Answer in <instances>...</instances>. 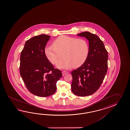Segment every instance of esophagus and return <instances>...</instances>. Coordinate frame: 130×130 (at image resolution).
I'll list each match as a JSON object with an SVG mask.
<instances>
[{
	"label": "esophagus",
	"instance_id": "esophagus-1",
	"mask_svg": "<svg viewBox=\"0 0 130 130\" xmlns=\"http://www.w3.org/2000/svg\"><path fill=\"white\" fill-rule=\"evenodd\" d=\"M67 73H68V72H67V71H62V74H63V75H64L66 74Z\"/></svg>",
	"mask_w": 130,
	"mask_h": 130
}]
</instances>
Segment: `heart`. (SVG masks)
Masks as SVG:
<instances>
[{"mask_svg":"<svg viewBox=\"0 0 130 130\" xmlns=\"http://www.w3.org/2000/svg\"><path fill=\"white\" fill-rule=\"evenodd\" d=\"M53 46L45 47V54L48 59L53 64H56L63 55L64 58L57 64L60 68L68 69L72 66L79 67L86 62L88 56V43L84 39L62 35L56 39Z\"/></svg>","mask_w":130,"mask_h":130,"instance_id":"heart-1","label":"heart"}]
</instances>
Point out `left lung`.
<instances>
[{"mask_svg":"<svg viewBox=\"0 0 130 130\" xmlns=\"http://www.w3.org/2000/svg\"><path fill=\"white\" fill-rule=\"evenodd\" d=\"M89 41V53L86 62L72 71V92L81 97L89 96L100 88L108 68V53L99 37L88 31L78 34Z\"/></svg>","mask_w":130,"mask_h":130,"instance_id":"obj_1","label":"left lung"}]
</instances>
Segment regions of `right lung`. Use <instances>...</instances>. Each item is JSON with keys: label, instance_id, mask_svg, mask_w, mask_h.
Here are the masks:
<instances>
[{"label": "right lung", "instance_id": "1", "mask_svg": "<svg viewBox=\"0 0 130 130\" xmlns=\"http://www.w3.org/2000/svg\"><path fill=\"white\" fill-rule=\"evenodd\" d=\"M50 36H36L25 43L20 58V74L29 91L36 96L46 97L54 94L56 84L62 76L61 71L54 68L44 52Z\"/></svg>", "mask_w": 130, "mask_h": 130}]
</instances>
